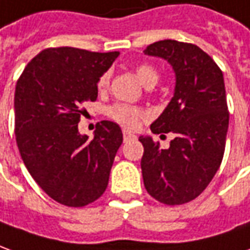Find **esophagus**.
Instances as JSON below:
<instances>
[{
    "label": "esophagus",
    "instance_id": "esophagus-1",
    "mask_svg": "<svg viewBox=\"0 0 250 250\" xmlns=\"http://www.w3.org/2000/svg\"><path fill=\"white\" fill-rule=\"evenodd\" d=\"M135 138V135L134 134H131L130 131H123V139H125V142H127V141H131V139Z\"/></svg>",
    "mask_w": 250,
    "mask_h": 250
}]
</instances>
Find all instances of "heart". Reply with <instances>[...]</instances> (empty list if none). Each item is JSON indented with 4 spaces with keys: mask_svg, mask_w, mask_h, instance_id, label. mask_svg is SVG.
Returning a JSON list of instances; mask_svg holds the SVG:
<instances>
[{
    "mask_svg": "<svg viewBox=\"0 0 250 250\" xmlns=\"http://www.w3.org/2000/svg\"><path fill=\"white\" fill-rule=\"evenodd\" d=\"M138 79L142 82V84L146 87L149 84H156L159 81V74L153 67L147 64H141L135 69ZM109 84V74L105 72L100 76L97 87L100 90H105ZM108 116L118 122L119 125H125L127 128H135L138 125L139 120L145 116V112L138 106H132L127 104H115L108 109Z\"/></svg>",
    "mask_w": 250,
    "mask_h": 250,
    "instance_id": "obj_1",
    "label": "heart"
}]
</instances>
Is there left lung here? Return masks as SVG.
Masks as SVG:
<instances>
[{
  "mask_svg": "<svg viewBox=\"0 0 250 250\" xmlns=\"http://www.w3.org/2000/svg\"><path fill=\"white\" fill-rule=\"evenodd\" d=\"M144 53L167 60L176 78L174 97L150 125L153 134L174 132L169 147L139 137L144 185L157 201L181 205L203 193L225 154L229 109L223 72L193 43L159 41Z\"/></svg>",
  "mask_w": 250,
  "mask_h": 250,
  "instance_id": "1",
  "label": "left lung"
}]
</instances>
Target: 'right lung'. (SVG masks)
<instances>
[{
    "instance_id": "1",
    "label": "right lung",
    "mask_w": 250,
    "mask_h": 250,
    "mask_svg": "<svg viewBox=\"0 0 250 250\" xmlns=\"http://www.w3.org/2000/svg\"><path fill=\"white\" fill-rule=\"evenodd\" d=\"M119 52L49 47L32 59L15 91V134L34 181L67 207L94 203L108 186L123 134L116 123H98L94 138L81 135L82 105L96 101L97 83Z\"/></svg>"
}]
</instances>
